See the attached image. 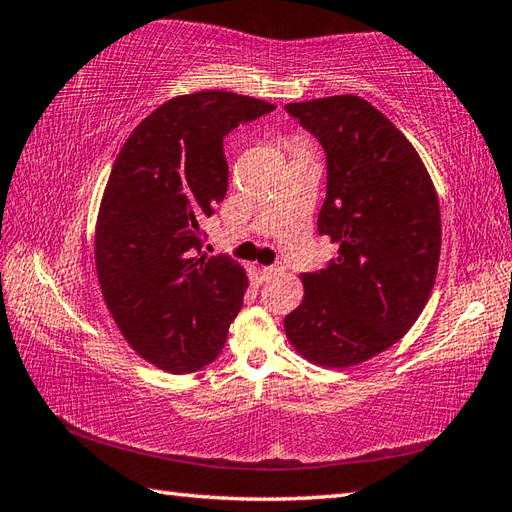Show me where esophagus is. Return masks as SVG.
<instances>
[{
	"label": "esophagus",
	"mask_w": 512,
	"mask_h": 512,
	"mask_svg": "<svg viewBox=\"0 0 512 512\" xmlns=\"http://www.w3.org/2000/svg\"><path fill=\"white\" fill-rule=\"evenodd\" d=\"M279 270H281L279 266H266V268H262V277H264V279H270L273 275H277Z\"/></svg>",
	"instance_id": "1"
}]
</instances>
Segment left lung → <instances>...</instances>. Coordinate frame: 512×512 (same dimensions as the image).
Returning <instances> with one entry per match:
<instances>
[{
	"label": "left lung",
	"instance_id": "left-lung-1",
	"mask_svg": "<svg viewBox=\"0 0 512 512\" xmlns=\"http://www.w3.org/2000/svg\"><path fill=\"white\" fill-rule=\"evenodd\" d=\"M325 151L319 235L339 244L323 270L303 273L301 306L286 317L295 350L350 367L407 334L427 303L440 259V206L416 149L361 96L288 103Z\"/></svg>",
	"mask_w": 512,
	"mask_h": 512
}]
</instances>
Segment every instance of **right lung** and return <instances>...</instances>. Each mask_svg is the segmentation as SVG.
<instances>
[{"label":"right lung","mask_w":512,"mask_h":512,"mask_svg":"<svg viewBox=\"0 0 512 512\" xmlns=\"http://www.w3.org/2000/svg\"><path fill=\"white\" fill-rule=\"evenodd\" d=\"M273 110L222 90L178 96L134 129L114 162L96 222L99 284L129 345L167 372L213 363L242 310L244 268L202 253L200 222L228 189L224 138Z\"/></svg>","instance_id":"obj_1"}]
</instances>
